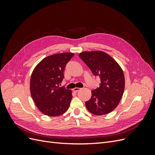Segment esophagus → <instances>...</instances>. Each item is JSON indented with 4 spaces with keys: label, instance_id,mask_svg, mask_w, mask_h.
Returning <instances> with one entry per match:
<instances>
[{
    "label": "esophagus",
    "instance_id": "esophagus-1",
    "mask_svg": "<svg viewBox=\"0 0 155 155\" xmlns=\"http://www.w3.org/2000/svg\"><path fill=\"white\" fill-rule=\"evenodd\" d=\"M80 90H81V88H78V87H76V88H73V91L75 92H78V91H79Z\"/></svg>",
    "mask_w": 155,
    "mask_h": 155
}]
</instances>
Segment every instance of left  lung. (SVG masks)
<instances>
[{
	"label": "left lung",
	"instance_id": "1",
	"mask_svg": "<svg viewBox=\"0 0 155 155\" xmlns=\"http://www.w3.org/2000/svg\"><path fill=\"white\" fill-rule=\"evenodd\" d=\"M79 56L101 80L100 87L91 91V99L85 102L87 110L95 115L109 113L118 106L124 92L122 69L111 56L102 51H83Z\"/></svg>",
	"mask_w": 155,
	"mask_h": 155
}]
</instances>
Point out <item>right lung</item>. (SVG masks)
<instances>
[{
  "label": "right lung",
  "instance_id": "add662e5",
  "mask_svg": "<svg viewBox=\"0 0 155 155\" xmlns=\"http://www.w3.org/2000/svg\"><path fill=\"white\" fill-rule=\"evenodd\" d=\"M73 53L57 54L43 59L30 79V92L38 109L45 115L58 116L66 112L72 98V91L60 87L64 70Z\"/></svg>",
  "mask_w": 155,
  "mask_h": 155
}]
</instances>
